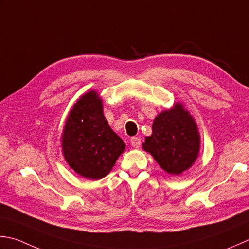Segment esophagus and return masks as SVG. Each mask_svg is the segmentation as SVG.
Instances as JSON below:
<instances>
[{
  "mask_svg": "<svg viewBox=\"0 0 249 249\" xmlns=\"http://www.w3.org/2000/svg\"><path fill=\"white\" fill-rule=\"evenodd\" d=\"M130 144L134 148H139L141 145V139L139 137H133L130 139Z\"/></svg>",
  "mask_w": 249,
  "mask_h": 249,
  "instance_id": "1",
  "label": "esophagus"
}]
</instances>
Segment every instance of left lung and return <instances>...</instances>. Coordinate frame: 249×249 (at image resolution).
<instances>
[{
	"label": "left lung",
	"instance_id": "1",
	"mask_svg": "<svg viewBox=\"0 0 249 249\" xmlns=\"http://www.w3.org/2000/svg\"><path fill=\"white\" fill-rule=\"evenodd\" d=\"M142 149L172 176H179L196 163L201 137L196 120L181 102L157 115L152 135L145 137Z\"/></svg>",
	"mask_w": 249,
	"mask_h": 249
}]
</instances>
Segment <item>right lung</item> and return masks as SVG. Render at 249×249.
<instances>
[{
    "mask_svg": "<svg viewBox=\"0 0 249 249\" xmlns=\"http://www.w3.org/2000/svg\"><path fill=\"white\" fill-rule=\"evenodd\" d=\"M125 147L105 118L98 92L89 90L82 95L67 116L61 134L62 154L69 166L86 179H102Z\"/></svg>",
    "mask_w": 249,
    "mask_h": 249,
    "instance_id": "right-lung-1",
    "label": "right lung"
}]
</instances>
